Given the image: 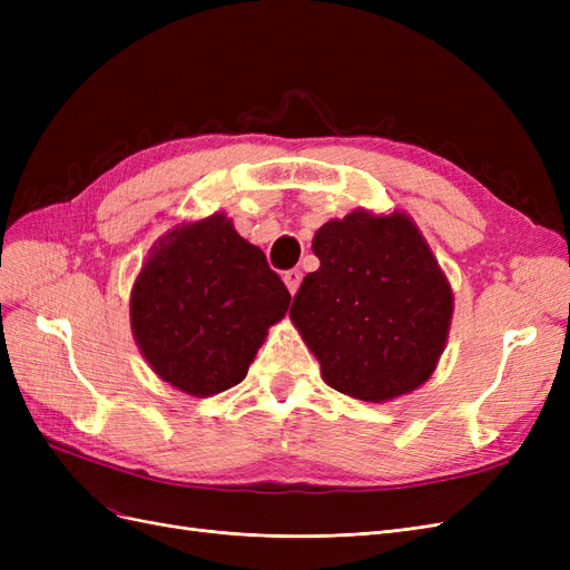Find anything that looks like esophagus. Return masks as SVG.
<instances>
[{"instance_id": "1", "label": "esophagus", "mask_w": 570, "mask_h": 570, "mask_svg": "<svg viewBox=\"0 0 570 570\" xmlns=\"http://www.w3.org/2000/svg\"><path fill=\"white\" fill-rule=\"evenodd\" d=\"M283 281H285V285H287V289H289V295H295V292L299 289V283H302V271H297V268L285 271Z\"/></svg>"}]
</instances>
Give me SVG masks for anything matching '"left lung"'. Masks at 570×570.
Returning a JSON list of instances; mask_svg holds the SVG:
<instances>
[{
	"mask_svg": "<svg viewBox=\"0 0 570 570\" xmlns=\"http://www.w3.org/2000/svg\"><path fill=\"white\" fill-rule=\"evenodd\" d=\"M289 318L333 390L390 402L433 375L454 312L452 287L406 214L356 209L314 235Z\"/></svg>",
	"mask_w": 570,
	"mask_h": 570,
	"instance_id": "1",
	"label": "left lung"
}]
</instances>
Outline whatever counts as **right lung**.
<instances>
[{
	"label": "right lung",
	"instance_id": "right-lung-1",
	"mask_svg": "<svg viewBox=\"0 0 570 570\" xmlns=\"http://www.w3.org/2000/svg\"><path fill=\"white\" fill-rule=\"evenodd\" d=\"M289 292L264 252L214 214L170 230L130 292L137 347L161 381L193 396L243 383Z\"/></svg>",
	"mask_w": 570,
	"mask_h": 570
}]
</instances>
